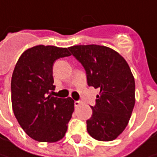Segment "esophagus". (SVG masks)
<instances>
[{
	"label": "esophagus",
	"instance_id": "34e87169",
	"mask_svg": "<svg viewBox=\"0 0 157 157\" xmlns=\"http://www.w3.org/2000/svg\"><path fill=\"white\" fill-rule=\"evenodd\" d=\"M81 101L80 100H75L74 101V105H75L76 107H78V106H79V105H81Z\"/></svg>",
	"mask_w": 157,
	"mask_h": 157
}]
</instances>
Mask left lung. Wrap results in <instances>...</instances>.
Returning <instances> with one entry per match:
<instances>
[{"mask_svg":"<svg viewBox=\"0 0 157 157\" xmlns=\"http://www.w3.org/2000/svg\"><path fill=\"white\" fill-rule=\"evenodd\" d=\"M86 71L87 84L100 90L93 115L86 121L93 138L110 142L128 126L136 103V83L127 61L109 47L97 44L69 47Z\"/></svg>","mask_w":157,"mask_h":157,"instance_id":"left-lung-1","label":"left lung"}]
</instances>
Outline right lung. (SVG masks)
<instances>
[{"instance_id": "add662e5", "label": "right lung", "mask_w": 157, "mask_h": 157, "mask_svg": "<svg viewBox=\"0 0 157 157\" xmlns=\"http://www.w3.org/2000/svg\"><path fill=\"white\" fill-rule=\"evenodd\" d=\"M71 55L68 48L36 45L23 52L15 64L11 78L12 108L21 128L37 142H58L67 131L74 100L47 95L55 89L54 62Z\"/></svg>"}]
</instances>
